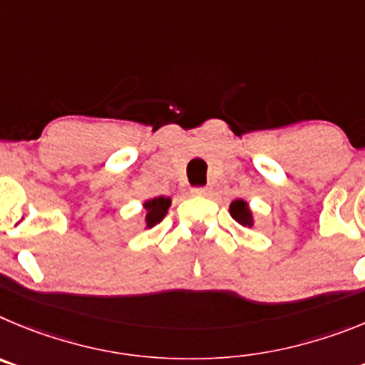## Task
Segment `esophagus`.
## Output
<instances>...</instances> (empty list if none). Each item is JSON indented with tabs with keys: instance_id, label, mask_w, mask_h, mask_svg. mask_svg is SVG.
<instances>
[{
	"instance_id": "34e87169",
	"label": "esophagus",
	"mask_w": 365,
	"mask_h": 365,
	"mask_svg": "<svg viewBox=\"0 0 365 365\" xmlns=\"http://www.w3.org/2000/svg\"><path fill=\"white\" fill-rule=\"evenodd\" d=\"M207 192L205 187H192L190 189V195H195V196H203Z\"/></svg>"
}]
</instances>
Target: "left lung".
Instances as JSON below:
<instances>
[{"label": "left lung", "instance_id": "1", "mask_svg": "<svg viewBox=\"0 0 365 365\" xmlns=\"http://www.w3.org/2000/svg\"><path fill=\"white\" fill-rule=\"evenodd\" d=\"M229 212H231L232 218L236 220L238 223H242V225H249L251 227L252 225V216H251V211H249V205L244 202V200H235V202L229 205Z\"/></svg>", "mask_w": 365, "mask_h": 365}]
</instances>
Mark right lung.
I'll return each instance as SVG.
<instances>
[{
    "mask_svg": "<svg viewBox=\"0 0 365 365\" xmlns=\"http://www.w3.org/2000/svg\"><path fill=\"white\" fill-rule=\"evenodd\" d=\"M169 205H170V200L163 198V196H158V198H153L149 200V202H145L147 227H153V225H156L158 222H162V218L165 216Z\"/></svg>",
    "mask_w": 365,
    "mask_h": 365,
    "instance_id": "right-lung-1",
    "label": "right lung"
}]
</instances>
